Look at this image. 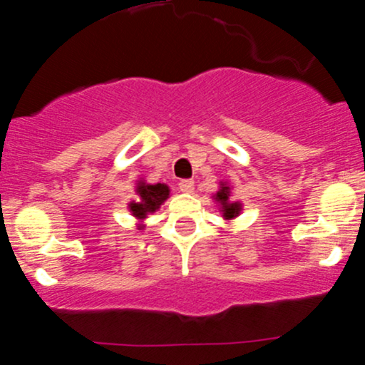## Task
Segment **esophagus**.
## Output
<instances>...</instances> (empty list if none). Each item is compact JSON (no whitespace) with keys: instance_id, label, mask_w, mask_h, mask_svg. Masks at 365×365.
<instances>
[{"instance_id":"esophagus-1","label":"esophagus","mask_w":365,"mask_h":365,"mask_svg":"<svg viewBox=\"0 0 365 365\" xmlns=\"http://www.w3.org/2000/svg\"><path fill=\"white\" fill-rule=\"evenodd\" d=\"M178 187L180 190L185 192V194H192V192H194V180H180Z\"/></svg>"}]
</instances>
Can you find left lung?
Returning a JSON list of instances; mask_svg holds the SVG:
<instances>
[{"label": "left lung", "mask_w": 365, "mask_h": 365, "mask_svg": "<svg viewBox=\"0 0 365 365\" xmlns=\"http://www.w3.org/2000/svg\"><path fill=\"white\" fill-rule=\"evenodd\" d=\"M220 189L211 195V199L218 204V210L222 213L223 220L230 222V220H235L239 215L242 213V202L241 201H232V187L228 185V182H220Z\"/></svg>", "instance_id": "8db88e82"}]
</instances>
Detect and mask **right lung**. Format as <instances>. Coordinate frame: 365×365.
Segmentation results:
<instances>
[{
  "label": "right lung",
  "instance_id": "right-lung-1",
  "mask_svg": "<svg viewBox=\"0 0 365 365\" xmlns=\"http://www.w3.org/2000/svg\"><path fill=\"white\" fill-rule=\"evenodd\" d=\"M135 194L138 199L128 202V210H130L131 216L137 220L138 230L145 228V220L149 215L155 213L159 207L163 206L164 201L170 197V187L166 183H147L145 180L140 178L135 183Z\"/></svg>",
  "mask_w": 365,
  "mask_h": 365
}]
</instances>
